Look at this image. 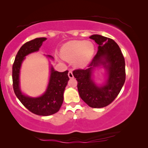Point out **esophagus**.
<instances>
[{"mask_svg": "<svg viewBox=\"0 0 148 148\" xmlns=\"http://www.w3.org/2000/svg\"><path fill=\"white\" fill-rule=\"evenodd\" d=\"M68 75H69V78H71V79H72V78L74 77L73 75V73H72L71 71H69Z\"/></svg>", "mask_w": 148, "mask_h": 148, "instance_id": "esophagus-1", "label": "esophagus"}]
</instances>
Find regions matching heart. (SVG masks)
Segmentation results:
<instances>
[{"instance_id": "1", "label": "heart", "mask_w": 148, "mask_h": 148, "mask_svg": "<svg viewBox=\"0 0 148 148\" xmlns=\"http://www.w3.org/2000/svg\"><path fill=\"white\" fill-rule=\"evenodd\" d=\"M94 52L92 42L71 41L64 44L61 50V56L68 61H75L77 66H84L90 61Z\"/></svg>"}]
</instances>
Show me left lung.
<instances>
[{"label":"left lung","instance_id":"1","mask_svg":"<svg viewBox=\"0 0 148 148\" xmlns=\"http://www.w3.org/2000/svg\"><path fill=\"white\" fill-rule=\"evenodd\" d=\"M90 38L98 44V52L87 67L74 70L73 74L77 81L81 98L92 108H103L114 101L125 84V58L113 40L97 34ZM99 64H102L109 72L107 83L101 87L97 86L90 78L92 69Z\"/></svg>","mask_w":148,"mask_h":148}]
</instances>
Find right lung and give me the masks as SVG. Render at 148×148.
Returning <instances> with one entry per match:
<instances>
[{
	"label": "right lung",
	"instance_id": "obj_1",
	"mask_svg": "<svg viewBox=\"0 0 148 148\" xmlns=\"http://www.w3.org/2000/svg\"><path fill=\"white\" fill-rule=\"evenodd\" d=\"M46 38H38L27 42L20 48L13 64L12 78L14 92L22 104L30 112L40 116H49L57 112L63 102V93L69 80V71L58 72L51 67L50 82L46 92L38 98H29L22 94L19 89V70L25 56L38 51ZM50 58L51 56L48 55Z\"/></svg>",
	"mask_w": 148,
	"mask_h": 148
}]
</instances>
